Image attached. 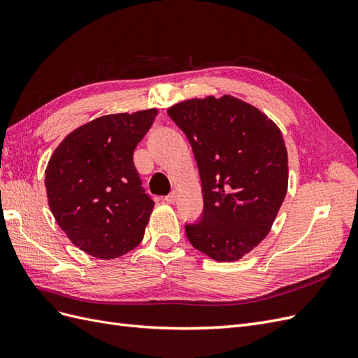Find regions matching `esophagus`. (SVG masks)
Returning <instances> with one entry per match:
<instances>
[{
	"instance_id": "34e87169",
	"label": "esophagus",
	"mask_w": 358,
	"mask_h": 358,
	"mask_svg": "<svg viewBox=\"0 0 358 358\" xmlns=\"http://www.w3.org/2000/svg\"><path fill=\"white\" fill-rule=\"evenodd\" d=\"M176 199H178L176 192H171V194H169V196L164 199V201H166V203H169V204H173V203L176 201Z\"/></svg>"
}]
</instances>
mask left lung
<instances>
[{"label":"left lung","instance_id":"obj_1","mask_svg":"<svg viewBox=\"0 0 358 358\" xmlns=\"http://www.w3.org/2000/svg\"><path fill=\"white\" fill-rule=\"evenodd\" d=\"M167 113L187 134L201 179L203 216L185 227L188 241L215 262H237L266 239L287 196L282 133L233 95L185 100Z\"/></svg>","mask_w":358,"mask_h":358}]
</instances>
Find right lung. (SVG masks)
I'll use <instances>...</instances> for the list:
<instances>
[{"instance_id":"add662e5","label":"right lung","mask_w":358,"mask_h":358,"mask_svg":"<svg viewBox=\"0 0 358 358\" xmlns=\"http://www.w3.org/2000/svg\"><path fill=\"white\" fill-rule=\"evenodd\" d=\"M157 113L100 116L53 150L45 178L49 208L83 252L112 259L142 242L155 203L142 188L133 155Z\"/></svg>"}]
</instances>
